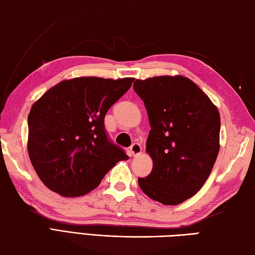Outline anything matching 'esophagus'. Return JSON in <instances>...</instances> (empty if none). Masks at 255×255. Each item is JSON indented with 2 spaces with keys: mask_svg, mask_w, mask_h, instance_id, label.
Returning a JSON list of instances; mask_svg holds the SVG:
<instances>
[{
  "mask_svg": "<svg viewBox=\"0 0 255 255\" xmlns=\"http://www.w3.org/2000/svg\"><path fill=\"white\" fill-rule=\"evenodd\" d=\"M130 152H131V154H132L133 156H134V155H139L140 153L142 152L141 145H140L139 143H133V144H131Z\"/></svg>",
  "mask_w": 255,
  "mask_h": 255,
  "instance_id": "esophagus-1",
  "label": "esophagus"
}]
</instances>
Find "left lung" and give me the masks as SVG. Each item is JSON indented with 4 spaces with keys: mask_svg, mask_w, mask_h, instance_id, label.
Segmentation results:
<instances>
[{
    "mask_svg": "<svg viewBox=\"0 0 255 255\" xmlns=\"http://www.w3.org/2000/svg\"><path fill=\"white\" fill-rule=\"evenodd\" d=\"M151 130L145 150L150 174L138 178L142 192L163 205L194 196L213 170L219 152L218 108L192 80L182 75L136 80Z\"/></svg>",
    "mask_w": 255,
    "mask_h": 255,
    "instance_id": "1",
    "label": "left lung"
}]
</instances>
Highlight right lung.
Listing matches in <instances>:
<instances>
[{"mask_svg": "<svg viewBox=\"0 0 255 255\" xmlns=\"http://www.w3.org/2000/svg\"><path fill=\"white\" fill-rule=\"evenodd\" d=\"M133 78L81 77L52 86L28 115V155L40 181L64 197L93 191L117 162L127 160L107 138L104 118Z\"/></svg>", "mask_w": 255, "mask_h": 255, "instance_id": "1", "label": "right lung"}]
</instances>
